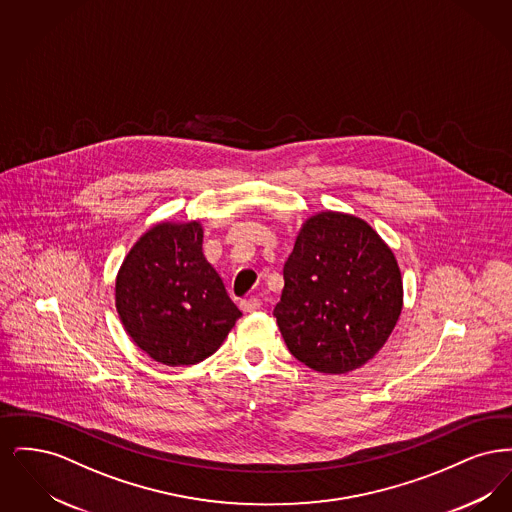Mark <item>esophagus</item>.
<instances>
[{"mask_svg":"<svg viewBox=\"0 0 512 512\" xmlns=\"http://www.w3.org/2000/svg\"><path fill=\"white\" fill-rule=\"evenodd\" d=\"M240 307H242L244 313H255V311L261 309V299L259 297H249V299H244L240 303Z\"/></svg>","mask_w":512,"mask_h":512,"instance_id":"obj_1","label":"esophagus"}]
</instances>
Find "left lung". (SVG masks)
Masks as SVG:
<instances>
[{
  "label": "left lung",
  "mask_w": 512,
  "mask_h": 512,
  "mask_svg": "<svg viewBox=\"0 0 512 512\" xmlns=\"http://www.w3.org/2000/svg\"><path fill=\"white\" fill-rule=\"evenodd\" d=\"M401 309V268L366 220L320 211L301 224L274 307L297 361L322 374L357 370L384 347Z\"/></svg>",
  "instance_id": "obj_1"
}]
</instances>
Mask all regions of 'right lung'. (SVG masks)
Wrapping results in <instances>:
<instances>
[{
	"mask_svg": "<svg viewBox=\"0 0 512 512\" xmlns=\"http://www.w3.org/2000/svg\"><path fill=\"white\" fill-rule=\"evenodd\" d=\"M201 245V222H157L132 245L117 272L122 326L161 365L205 361L242 317Z\"/></svg>",
	"mask_w": 512,
	"mask_h": 512,
	"instance_id": "add662e5",
	"label": "right lung"
}]
</instances>
